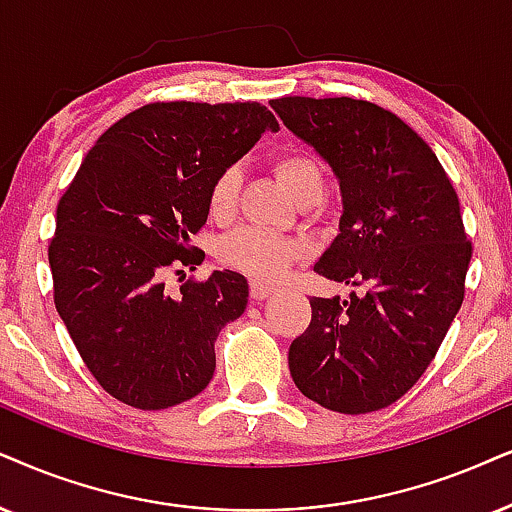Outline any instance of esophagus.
Returning a JSON list of instances; mask_svg holds the SVG:
<instances>
[{"instance_id":"1","label":"esophagus","mask_w":512,"mask_h":512,"mask_svg":"<svg viewBox=\"0 0 512 512\" xmlns=\"http://www.w3.org/2000/svg\"><path fill=\"white\" fill-rule=\"evenodd\" d=\"M271 293H276V288L274 286H267V283H262V281H252L250 283V295H252V300H267V297L271 295Z\"/></svg>"}]
</instances>
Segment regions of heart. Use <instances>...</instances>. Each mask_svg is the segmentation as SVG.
<instances>
[{
    "label": "heart",
    "instance_id": "heart-1",
    "mask_svg": "<svg viewBox=\"0 0 512 512\" xmlns=\"http://www.w3.org/2000/svg\"><path fill=\"white\" fill-rule=\"evenodd\" d=\"M274 170L297 203L307 198L321 200L323 191H326L323 165L304 148H286V151L276 153ZM238 186H241V177H238L236 170H224L217 174L208 193V208L212 217L226 219L234 212ZM304 250H307V245L297 241V238L250 226V229H243L226 238L222 243V260L229 267L245 271L248 276L278 278L286 274V269Z\"/></svg>",
    "mask_w": 512,
    "mask_h": 512
}]
</instances>
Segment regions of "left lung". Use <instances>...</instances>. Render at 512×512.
Returning a JSON list of instances; mask_svg holds the SVG:
<instances>
[{
  "label": "left lung",
  "mask_w": 512,
  "mask_h": 512,
  "mask_svg": "<svg viewBox=\"0 0 512 512\" xmlns=\"http://www.w3.org/2000/svg\"><path fill=\"white\" fill-rule=\"evenodd\" d=\"M269 103L338 177L340 234L314 271L352 288L309 300L290 375L323 409L380 411L418 383L463 304L472 245L458 196L432 148L371 101Z\"/></svg>",
  "instance_id": "obj_1"
}]
</instances>
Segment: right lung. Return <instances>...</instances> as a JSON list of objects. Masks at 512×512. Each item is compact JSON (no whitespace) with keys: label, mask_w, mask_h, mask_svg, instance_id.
Instances as JSON below:
<instances>
[{"label":"right lung","mask_w":512,"mask_h":512,"mask_svg":"<svg viewBox=\"0 0 512 512\" xmlns=\"http://www.w3.org/2000/svg\"><path fill=\"white\" fill-rule=\"evenodd\" d=\"M278 122L267 106L158 101L101 134L58 200L49 243L56 312L96 383L158 411L196 397L215 373V340L248 304V281L215 271L165 288L193 248L219 172ZM179 274V271H177Z\"/></svg>","instance_id":"add662e5"}]
</instances>
